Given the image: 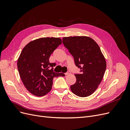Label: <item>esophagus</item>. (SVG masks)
<instances>
[{"mask_svg":"<svg viewBox=\"0 0 130 130\" xmlns=\"http://www.w3.org/2000/svg\"><path fill=\"white\" fill-rule=\"evenodd\" d=\"M70 74V72H67L65 73V75H69Z\"/></svg>","mask_w":130,"mask_h":130,"instance_id":"1","label":"esophagus"}]
</instances>
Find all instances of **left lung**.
Segmentation results:
<instances>
[{
	"label": "left lung",
	"mask_w": 130,
	"mask_h": 130,
	"mask_svg": "<svg viewBox=\"0 0 130 130\" xmlns=\"http://www.w3.org/2000/svg\"><path fill=\"white\" fill-rule=\"evenodd\" d=\"M62 42L81 72V74H75L76 81L70 86L72 92L78 96H88L98 88L106 68L105 58L100 47L87 36L63 37Z\"/></svg>",
	"instance_id": "1"
}]
</instances>
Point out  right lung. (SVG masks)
<instances>
[{"instance_id": "right-lung-1", "label": "right lung", "mask_w": 130, "mask_h": 130, "mask_svg": "<svg viewBox=\"0 0 130 130\" xmlns=\"http://www.w3.org/2000/svg\"><path fill=\"white\" fill-rule=\"evenodd\" d=\"M61 44L60 38L43 37L29 42L23 49L17 67L23 84L33 95H45L52 89L54 77L65 76L54 72L56 63L49 62L51 54Z\"/></svg>"}]
</instances>
